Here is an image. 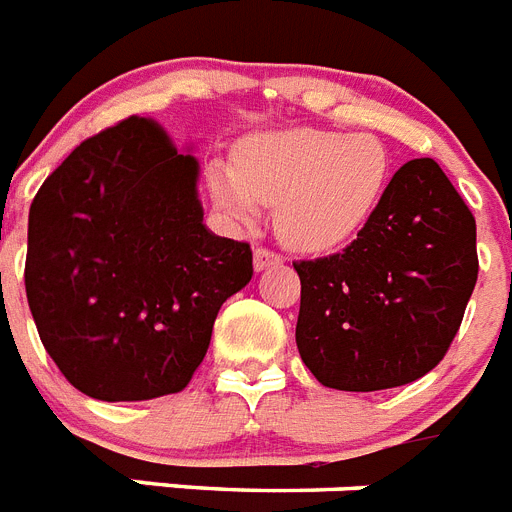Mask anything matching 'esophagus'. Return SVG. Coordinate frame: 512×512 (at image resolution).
Instances as JSON below:
<instances>
[{"instance_id": "1", "label": "esophagus", "mask_w": 512, "mask_h": 512, "mask_svg": "<svg viewBox=\"0 0 512 512\" xmlns=\"http://www.w3.org/2000/svg\"><path fill=\"white\" fill-rule=\"evenodd\" d=\"M279 264H282V256H279V253L269 251V248H256V251H253V269H256V272H264L269 266Z\"/></svg>"}]
</instances>
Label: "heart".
I'll return each instance as SVG.
<instances>
[{"instance_id":"heart-1","label":"heart","mask_w":512,"mask_h":512,"mask_svg":"<svg viewBox=\"0 0 512 512\" xmlns=\"http://www.w3.org/2000/svg\"><path fill=\"white\" fill-rule=\"evenodd\" d=\"M391 183V152L378 137L292 126L253 134L235 163L212 160L207 189L227 220L253 225L277 204L274 225L287 246L326 253L368 225Z\"/></svg>"}]
</instances>
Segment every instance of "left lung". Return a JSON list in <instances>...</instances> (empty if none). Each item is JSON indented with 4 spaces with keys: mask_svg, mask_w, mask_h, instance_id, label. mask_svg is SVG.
<instances>
[{
    "mask_svg": "<svg viewBox=\"0 0 512 512\" xmlns=\"http://www.w3.org/2000/svg\"><path fill=\"white\" fill-rule=\"evenodd\" d=\"M300 357L336 391H383L430 373L476 285V222L432 157L393 173L342 253L295 264Z\"/></svg>",
    "mask_w": 512,
    "mask_h": 512,
    "instance_id": "1",
    "label": "left lung"
}]
</instances>
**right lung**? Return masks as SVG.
<instances>
[{
  "instance_id": "1",
  "label": "right lung",
  "mask_w": 512,
  "mask_h": 512,
  "mask_svg": "<svg viewBox=\"0 0 512 512\" xmlns=\"http://www.w3.org/2000/svg\"><path fill=\"white\" fill-rule=\"evenodd\" d=\"M199 170L191 147L131 116L85 139L30 204V313L90 399L186 388L222 303L251 282V246L204 225Z\"/></svg>"
}]
</instances>
